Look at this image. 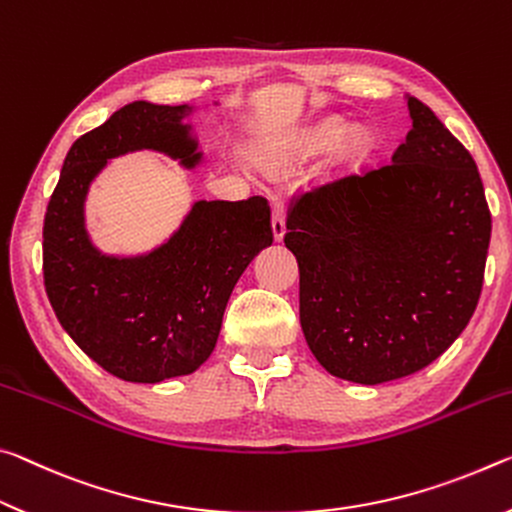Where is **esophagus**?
I'll return each instance as SVG.
<instances>
[{
    "label": "esophagus",
    "mask_w": 512,
    "mask_h": 512,
    "mask_svg": "<svg viewBox=\"0 0 512 512\" xmlns=\"http://www.w3.org/2000/svg\"><path fill=\"white\" fill-rule=\"evenodd\" d=\"M272 231L274 240H283V233H286V208H283L281 197L272 199Z\"/></svg>",
    "instance_id": "esophagus-1"
}]
</instances>
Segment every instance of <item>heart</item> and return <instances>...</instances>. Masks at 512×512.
<instances>
[{"label": "heart", "mask_w": 512, "mask_h": 512, "mask_svg": "<svg viewBox=\"0 0 512 512\" xmlns=\"http://www.w3.org/2000/svg\"><path fill=\"white\" fill-rule=\"evenodd\" d=\"M342 133H345V122L342 120L317 122L313 127L299 131L297 136H292L290 140L283 142L281 147H276V152L270 158L274 163H283L297 156H311L317 152H324V149H329L333 145V142H338ZM365 147H367L365 133H354V136L347 140L345 152L349 156H360L365 152Z\"/></svg>", "instance_id": "1"}]
</instances>
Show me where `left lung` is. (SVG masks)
<instances>
[{
	"instance_id": "obj_1",
	"label": "left lung",
	"mask_w": 512,
	"mask_h": 512,
	"mask_svg": "<svg viewBox=\"0 0 512 512\" xmlns=\"http://www.w3.org/2000/svg\"><path fill=\"white\" fill-rule=\"evenodd\" d=\"M390 163L292 195L283 242L299 263V320L326 372L376 385L420 372L479 304L492 217L472 154L408 97Z\"/></svg>"
}]
</instances>
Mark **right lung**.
I'll list each match as a JSON object with an SVG mask.
<instances>
[{
    "instance_id": "right-lung-1",
    "label": "right lung",
    "mask_w": 512,
    "mask_h": 512,
    "mask_svg": "<svg viewBox=\"0 0 512 512\" xmlns=\"http://www.w3.org/2000/svg\"><path fill=\"white\" fill-rule=\"evenodd\" d=\"M188 106L133 102L74 140L43 226L45 290L70 338L108 374L158 383L195 372L215 349L233 286L272 245L270 204L197 201L181 229L140 258L99 256L83 229V199L108 158L158 149L199 158L181 117Z\"/></svg>"
}]
</instances>
